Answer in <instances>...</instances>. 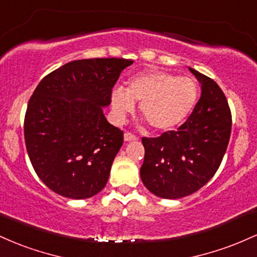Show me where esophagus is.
Returning a JSON list of instances; mask_svg holds the SVG:
<instances>
[{"label":"esophagus","mask_w":257,"mask_h":257,"mask_svg":"<svg viewBox=\"0 0 257 257\" xmlns=\"http://www.w3.org/2000/svg\"><path fill=\"white\" fill-rule=\"evenodd\" d=\"M123 140H125V142H132V141H136L137 137L134 134H131V132H125L123 134Z\"/></svg>","instance_id":"esophagus-1"}]
</instances>
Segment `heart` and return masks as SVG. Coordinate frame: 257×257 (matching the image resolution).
I'll return each instance as SVG.
<instances>
[{
    "label": "heart",
    "mask_w": 257,
    "mask_h": 257,
    "mask_svg": "<svg viewBox=\"0 0 257 257\" xmlns=\"http://www.w3.org/2000/svg\"><path fill=\"white\" fill-rule=\"evenodd\" d=\"M198 85L187 76L151 70L132 76L126 90L115 87L110 93L114 119L122 122L140 102V113L152 128L170 131L191 115L198 100Z\"/></svg>",
    "instance_id": "b5f03b06"
}]
</instances>
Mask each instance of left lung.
<instances>
[{
    "mask_svg": "<svg viewBox=\"0 0 257 257\" xmlns=\"http://www.w3.org/2000/svg\"><path fill=\"white\" fill-rule=\"evenodd\" d=\"M188 69L201 85L194 110L177 131L142 138L141 178L149 192L164 199L187 197L205 186L220 167L230 137L232 115L220 86Z\"/></svg>",
    "mask_w": 257,
    "mask_h": 257,
    "instance_id": "obj_1",
    "label": "left lung"
}]
</instances>
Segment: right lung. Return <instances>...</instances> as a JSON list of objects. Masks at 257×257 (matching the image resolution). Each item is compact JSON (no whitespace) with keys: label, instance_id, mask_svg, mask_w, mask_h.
Listing matches in <instances>:
<instances>
[{"label":"right lung","instance_id":"1","mask_svg":"<svg viewBox=\"0 0 257 257\" xmlns=\"http://www.w3.org/2000/svg\"><path fill=\"white\" fill-rule=\"evenodd\" d=\"M132 63L73 60L43 77L34 91L25 113V146L40 180L57 194L86 199L105 187L123 134L108 122L103 108Z\"/></svg>","mask_w":257,"mask_h":257}]
</instances>
